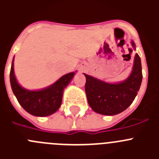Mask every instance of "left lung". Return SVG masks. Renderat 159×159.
<instances>
[{
  "label": "left lung",
  "mask_w": 159,
  "mask_h": 159,
  "mask_svg": "<svg viewBox=\"0 0 159 159\" xmlns=\"http://www.w3.org/2000/svg\"><path fill=\"white\" fill-rule=\"evenodd\" d=\"M135 50V43L131 40ZM86 77L85 92L89 106L95 112L104 116H115L131 104L139 91L143 80L141 59L136 53L130 75L119 83H107L92 75Z\"/></svg>",
  "instance_id": "left-lung-1"
}]
</instances>
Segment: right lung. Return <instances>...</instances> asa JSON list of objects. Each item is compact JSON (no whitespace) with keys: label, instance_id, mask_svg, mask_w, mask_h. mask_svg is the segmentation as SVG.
Listing matches in <instances>:
<instances>
[{"label":"right lung","instance_id":"right-lung-1","mask_svg":"<svg viewBox=\"0 0 159 159\" xmlns=\"http://www.w3.org/2000/svg\"><path fill=\"white\" fill-rule=\"evenodd\" d=\"M14 58L10 70V84L12 92L19 103L34 116L44 117L57 111L62 102L64 90L70 84L75 72L67 73L45 88L30 91L18 84L14 74Z\"/></svg>","mask_w":159,"mask_h":159}]
</instances>
